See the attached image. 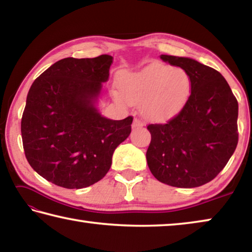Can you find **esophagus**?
Listing matches in <instances>:
<instances>
[{"label": "esophagus", "instance_id": "1", "mask_svg": "<svg viewBox=\"0 0 252 252\" xmlns=\"http://www.w3.org/2000/svg\"><path fill=\"white\" fill-rule=\"evenodd\" d=\"M144 126V122L140 120V119L135 118L133 120V125H132V127H140V126Z\"/></svg>", "mask_w": 252, "mask_h": 252}]
</instances>
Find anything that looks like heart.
<instances>
[{
  "instance_id": "1",
  "label": "heart",
  "mask_w": 252,
  "mask_h": 252,
  "mask_svg": "<svg viewBox=\"0 0 252 252\" xmlns=\"http://www.w3.org/2000/svg\"><path fill=\"white\" fill-rule=\"evenodd\" d=\"M116 101L123 104L141 103L144 116L156 121L172 118L182 110L191 93V79L181 67L155 63L138 72L119 76Z\"/></svg>"
}]
</instances>
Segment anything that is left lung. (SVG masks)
Masks as SVG:
<instances>
[{
    "instance_id": "8db88e82",
    "label": "left lung",
    "mask_w": 252,
    "mask_h": 252,
    "mask_svg": "<svg viewBox=\"0 0 252 252\" xmlns=\"http://www.w3.org/2000/svg\"><path fill=\"white\" fill-rule=\"evenodd\" d=\"M186 70L191 94L176 117L149 125V169L157 180L177 188H195L213 180L238 144V101L220 72L189 58L161 55Z\"/></svg>"
}]
</instances>
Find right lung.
Segmentation results:
<instances>
[{"label":"right lung","mask_w":252,"mask_h":252,"mask_svg":"<svg viewBox=\"0 0 252 252\" xmlns=\"http://www.w3.org/2000/svg\"><path fill=\"white\" fill-rule=\"evenodd\" d=\"M112 59H62L30 88L21 121L25 157L59 187L81 189L100 181L116 148L131 133L133 118L110 120L94 105Z\"/></svg>","instance_id":"right-lung-1"}]
</instances>
